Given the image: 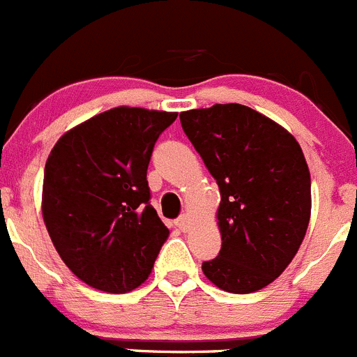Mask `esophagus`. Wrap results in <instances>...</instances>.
Segmentation results:
<instances>
[{
    "mask_svg": "<svg viewBox=\"0 0 357 357\" xmlns=\"http://www.w3.org/2000/svg\"><path fill=\"white\" fill-rule=\"evenodd\" d=\"M176 226L181 227L182 231H188L189 227H191V220H189L188 213H182V215L176 219Z\"/></svg>",
    "mask_w": 357,
    "mask_h": 357,
    "instance_id": "esophagus-1",
    "label": "esophagus"
}]
</instances>
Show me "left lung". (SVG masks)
<instances>
[{
	"instance_id": "obj_1",
	"label": "left lung",
	"mask_w": 357,
	"mask_h": 357,
	"mask_svg": "<svg viewBox=\"0 0 357 357\" xmlns=\"http://www.w3.org/2000/svg\"><path fill=\"white\" fill-rule=\"evenodd\" d=\"M182 130L220 189L222 245L202 264L227 293L263 289L287 268L310 220V172L291 133L245 105L181 114Z\"/></svg>"
}]
</instances>
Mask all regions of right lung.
<instances>
[{
    "instance_id": "add662e5",
    "label": "right lung",
    "mask_w": 357,
    "mask_h": 357,
    "mask_svg": "<svg viewBox=\"0 0 357 357\" xmlns=\"http://www.w3.org/2000/svg\"><path fill=\"white\" fill-rule=\"evenodd\" d=\"M176 114L119 107L59 138L43 173V220L61 259L94 289L144 284L169 229L151 205L147 168Z\"/></svg>"
}]
</instances>
